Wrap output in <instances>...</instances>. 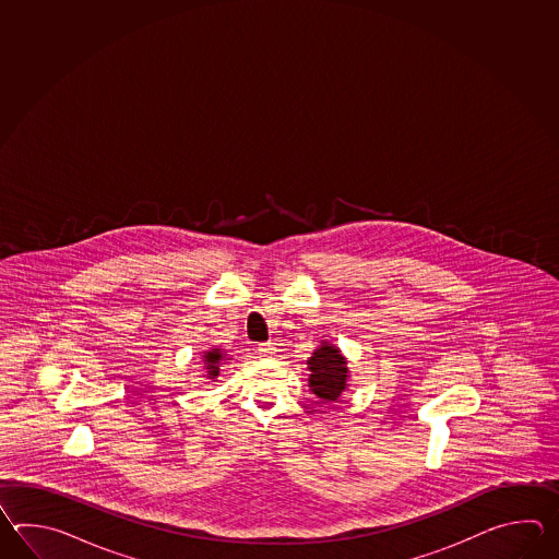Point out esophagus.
I'll return each instance as SVG.
<instances>
[{
	"instance_id": "obj_1",
	"label": "esophagus",
	"mask_w": 559,
	"mask_h": 559,
	"mask_svg": "<svg viewBox=\"0 0 559 559\" xmlns=\"http://www.w3.org/2000/svg\"><path fill=\"white\" fill-rule=\"evenodd\" d=\"M258 352H260V356L262 357L275 356L274 344H262L260 347H258Z\"/></svg>"
}]
</instances>
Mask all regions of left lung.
Listing matches in <instances>:
<instances>
[{
    "instance_id": "8db88e82",
    "label": "left lung",
    "mask_w": 559,
    "mask_h": 559,
    "mask_svg": "<svg viewBox=\"0 0 559 559\" xmlns=\"http://www.w3.org/2000/svg\"><path fill=\"white\" fill-rule=\"evenodd\" d=\"M309 390L323 402H335L347 390V359L342 356L340 347L321 342L320 347L308 359Z\"/></svg>"
}]
</instances>
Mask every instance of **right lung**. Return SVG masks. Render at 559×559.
I'll use <instances>...</instances> for the list:
<instances>
[{
    "label": "right lung",
    "mask_w": 559,
    "mask_h": 559,
    "mask_svg": "<svg viewBox=\"0 0 559 559\" xmlns=\"http://www.w3.org/2000/svg\"><path fill=\"white\" fill-rule=\"evenodd\" d=\"M224 356L226 354H222V349H210V352H205V356H203V369H205V376L210 378V380H215L217 376H219V364L224 361Z\"/></svg>",
    "instance_id": "1"
}]
</instances>
